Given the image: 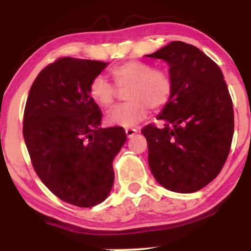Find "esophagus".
I'll list each match as a JSON object with an SVG mask.
<instances>
[{
  "label": "esophagus",
  "mask_w": 251,
  "mask_h": 251,
  "mask_svg": "<svg viewBox=\"0 0 251 251\" xmlns=\"http://www.w3.org/2000/svg\"><path fill=\"white\" fill-rule=\"evenodd\" d=\"M137 132H138L137 128H126L125 129V133H126V135H127V138L133 137V135L137 133Z\"/></svg>",
  "instance_id": "esophagus-1"
}]
</instances>
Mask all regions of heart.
I'll list each match as a JSON object with an SVG mask.
<instances>
[{
  "instance_id": "b5f03b06",
  "label": "heart",
  "mask_w": 251,
  "mask_h": 251,
  "mask_svg": "<svg viewBox=\"0 0 251 251\" xmlns=\"http://www.w3.org/2000/svg\"><path fill=\"white\" fill-rule=\"evenodd\" d=\"M111 76L119 89H126L128 102L108 112L106 122L109 125L133 127L143 122L152 109L163 108L171 98V77L165 71L154 70L153 66L139 60H129L111 70ZM117 89L105 77L97 76L89 86V97L102 108H108L117 99Z\"/></svg>"
}]
</instances>
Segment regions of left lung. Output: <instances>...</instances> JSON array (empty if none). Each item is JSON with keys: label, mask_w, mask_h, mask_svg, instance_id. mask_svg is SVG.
<instances>
[{"label": "left lung", "mask_w": 251, "mask_h": 251, "mask_svg": "<svg viewBox=\"0 0 251 251\" xmlns=\"http://www.w3.org/2000/svg\"><path fill=\"white\" fill-rule=\"evenodd\" d=\"M169 65L171 98L148 125L149 166L163 188L179 194L203 189L226 163L234 135V109L223 73L195 46L172 41L153 54Z\"/></svg>", "instance_id": "1"}]
</instances>
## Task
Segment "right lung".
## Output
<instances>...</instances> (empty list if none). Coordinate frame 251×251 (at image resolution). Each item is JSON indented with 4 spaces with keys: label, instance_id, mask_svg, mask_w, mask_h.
Listing matches in <instances>:
<instances>
[{
    "label": "right lung",
    "instance_id": "1",
    "mask_svg": "<svg viewBox=\"0 0 251 251\" xmlns=\"http://www.w3.org/2000/svg\"><path fill=\"white\" fill-rule=\"evenodd\" d=\"M108 62L62 57L40 72L24 117V138L34 170L56 197L92 208L107 198L114 157L126 142L119 126L101 128V111L89 97Z\"/></svg>",
    "mask_w": 251,
    "mask_h": 251
}]
</instances>
